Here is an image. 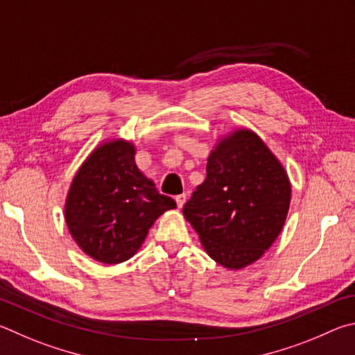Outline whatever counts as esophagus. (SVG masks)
<instances>
[{
    "label": "esophagus",
    "instance_id": "34e87169",
    "mask_svg": "<svg viewBox=\"0 0 355 355\" xmlns=\"http://www.w3.org/2000/svg\"><path fill=\"white\" fill-rule=\"evenodd\" d=\"M174 200H176L178 207H179V209H182V207H184V204H185V201H187V195H185V193H182V195H178L176 198H174Z\"/></svg>",
    "mask_w": 355,
    "mask_h": 355
}]
</instances>
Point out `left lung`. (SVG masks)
<instances>
[{
    "mask_svg": "<svg viewBox=\"0 0 355 355\" xmlns=\"http://www.w3.org/2000/svg\"><path fill=\"white\" fill-rule=\"evenodd\" d=\"M206 181L182 209L204 250L226 268H243L281 234L291 187L282 165L251 130L218 143L207 160Z\"/></svg>",
    "mask_w": 355,
    "mask_h": 355,
    "instance_id": "1",
    "label": "left lung"
}]
</instances>
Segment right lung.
<instances>
[{"instance_id":"1","label":"right lung","mask_w":355,"mask_h":355,"mask_svg":"<svg viewBox=\"0 0 355 355\" xmlns=\"http://www.w3.org/2000/svg\"><path fill=\"white\" fill-rule=\"evenodd\" d=\"M135 149L118 140L99 146L79 168L68 191L65 220L80 250L98 262L120 263L134 256L149 227L176 207L140 173Z\"/></svg>"}]
</instances>
